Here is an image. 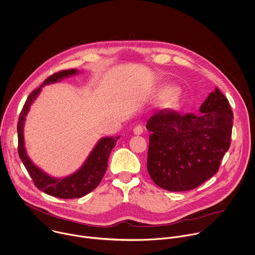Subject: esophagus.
Wrapping results in <instances>:
<instances>
[{"instance_id": "obj_1", "label": "esophagus", "mask_w": 255, "mask_h": 255, "mask_svg": "<svg viewBox=\"0 0 255 255\" xmlns=\"http://www.w3.org/2000/svg\"><path fill=\"white\" fill-rule=\"evenodd\" d=\"M133 132H134L135 135H141V134L143 133V127L140 126V125H138V126H136V127L133 129Z\"/></svg>"}]
</instances>
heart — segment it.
Returning <instances> with one entry per match:
<instances>
[{
    "label": "heart",
    "mask_w": 255,
    "mask_h": 255,
    "mask_svg": "<svg viewBox=\"0 0 255 255\" xmlns=\"http://www.w3.org/2000/svg\"><path fill=\"white\" fill-rule=\"evenodd\" d=\"M179 88L174 85H168L160 89L158 96L165 98L164 108L169 111H180L186 105V99L180 94Z\"/></svg>",
    "instance_id": "b5f03b06"
}]
</instances>
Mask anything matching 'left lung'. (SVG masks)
Masks as SVG:
<instances>
[{
    "label": "left lung",
    "mask_w": 255,
    "mask_h": 255,
    "mask_svg": "<svg viewBox=\"0 0 255 255\" xmlns=\"http://www.w3.org/2000/svg\"><path fill=\"white\" fill-rule=\"evenodd\" d=\"M200 114L161 110L147 122V170L160 188L171 192L195 189L212 178L231 146L234 114L216 87Z\"/></svg>",
    "instance_id": "obj_1"
}]
</instances>
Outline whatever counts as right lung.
<instances>
[{
  "instance_id": "right-lung-1",
  "label": "right lung",
  "mask_w": 255,
  "mask_h": 255,
  "mask_svg": "<svg viewBox=\"0 0 255 255\" xmlns=\"http://www.w3.org/2000/svg\"><path fill=\"white\" fill-rule=\"evenodd\" d=\"M80 73L77 69L62 70L46 78L43 83L35 90H33L27 97L17 122V140H18V156L25 167L27 173L31 177L35 187L43 193L60 199H76L81 198L91 191H93L101 182L106 170L108 158L111 150L116 145L120 138L117 137H102L95 144L89 155L87 156L81 167L69 176L63 178H54L46 174L38 168L27 156L24 137L23 126L25 117L29 111L31 104L39 95L42 87L51 83L59 82L64 78Z\"/></svg>"
}]
</instances>
